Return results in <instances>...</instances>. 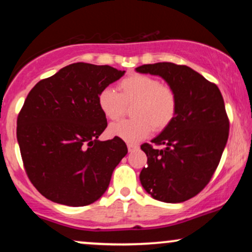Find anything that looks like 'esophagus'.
<instances>
[{"instance_id":"1","label":"esophagus","mask_w":252,"mask_h":252,"mask_svg":"<svg viewBox=\"0 0 252 252\" xmlns=\"http://www.w3.org/2000/svg\"><path fill=\"white\" fill-rule=\"evenodd\" d=\"M126 147H128V150H129V153L134 152V150H136V149L138 148V146H137V144H134V143H128V144H126Z\"/></svg>"}]
</instances>
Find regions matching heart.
Returning a JSON list of instances; mask_svg holds the SVG:
<instances>
[{"instance_id":"heart-1","label":"heart","mask_w":252,"mask_h":252,"mask_svg":"<svg viewBox=\"0 0 252 252\" xmlns=\"http://www.w3.org/2000/svg\"><path fill=\"white\" fill-rule=\"evenodd\" d=\"M120 94L112 88H104L98 94L97 103L106 118L116 121L126 106L135 104L131 110L134 120L121 121L110 126L109 132L129 143L148 137L154 129L161 131L174 120L178 99L174 90L160 80L146 74H131L118 84Z\"/></svg>"}]
</instances>
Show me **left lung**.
<instances>
[{"instance_id":"8db88e82","label":"left lung","mask_w":252,"mask_h":252,"mask_svg":"<svg viewBox=\"0 0 252 252\" xmlns=\"http://www.w3.org/2000/svg\"><path fill=\"white\" fill-rule=\"evenodd\" d=\"M135 71L161 77L178 99L173 122L152 140L164 148L141 146L148 158L141 185L156 200H189L209 184L226 146L230 126L220 91L189 66L156 63Z\"/></svg>"}]
</instances>
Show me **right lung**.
I'll list each match as a JSON object with an SVG mask.
<instances>
[{"instance_id":"obj_1","label":"right lung","mask_w":252,"mask_h":252,"mask_svg":"<svg viewBox=\"0 0 252 252\" xmlns=\"http://www.w3.org/2000/svg\"><path fill=\"white\" fill-rule=\"evenodd\" d=\"M124 73L109 65L76 63L31 90L16 136L28 178L45 198L79 207L106 192L128 148L118 137L98 141L108 122L97 97Z\"/></svg>"}]
</instances>
